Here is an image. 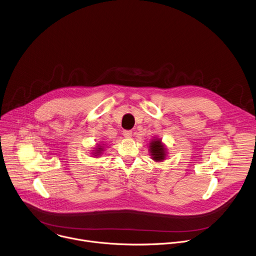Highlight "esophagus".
Segmentation results:
<instances>
[{"instance_id": "1", "label": "esophagus", "mask_w": 256, "mask_h": 256, "mask_svg": "<svg viewBox=\"0 0 256 256\" xmlns=\"http://www.w3.org/2000/svg\"><path fill=\"white\" fill-rule=\"evenodd\" d=\"M122 134H124V136L126 138H130L132 136V130H124Z\"/></svg>"}]
</instances>
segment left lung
<instances>
[{
    "instance_id": "obj_1",
    "label": "left lung",
    "mask_w": 256,
    "mask_h": 256,
    "mask_svg": "<svg viewBox=\"0 0 256 256\" xmlns=\"http://www.w3.org/2000/svg\"><path fill=\"white\" fill-rule=\"evenodd\" d=\"M150 152H151L153 160H155V161H162V160H164V158L166 156L165 148L160 140H156L151 142Z\"/></svg>"
}]
</instances>
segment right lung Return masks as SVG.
I'll use <instances>...</instances> for the list:
<instances>
[{
    "label": "right lung",
    "mask_w": 256,
    "mask_h": 256,
    "mask_svg": "<svg viewBox=\"0 0 256 256\" xmlns=\"http://www.w3.org/2000/svg\"><path fill=\"white\" fill-rule=\"evenodd\" d=\"M101 150H102V148H97V151H96V153H94V154H100V152H101ZM97 155H95V156H97Z\"/></svg>",
    "instance_id": "1"
}]
</instances>
